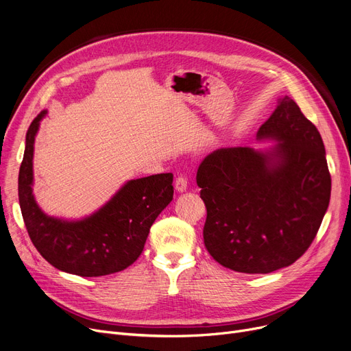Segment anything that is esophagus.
Wrapping results in <instances>:
<instances>
[{"label":"esophagus","instance_id":"1","mask_svg":"<svg viewBox=\"0 0 351 351\" xmlns=\"http://www.w3.org/2000/svg\"><path fill=\"white\" fill-rule=\"evenodd\" d=\"M175 188H176V191H178L179 193L185 192L186 188H188V178H186L185 175H179V176L176 178V182H175Z\"/></svg>","mask_w":351,"mask_h":351}]
</instances>
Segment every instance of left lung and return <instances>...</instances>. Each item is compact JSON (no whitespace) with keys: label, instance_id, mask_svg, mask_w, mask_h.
Masks as SVG:
<instances>
[{"label":"left lung","instance_id":"left-lung-1","mask_svg":"<svg viewBox=\"0 0 351 351\" xmlns=\"http://www.w3.org/2000/svg\"><path fill=\"white\" fill-rule=\"evenodd\" d=\"M269 151L222 147L199 165L206 205L204 241L213 259L234 271L287 267L310 247L328 208L331 178L317 128L285 97L259 128Z\"/></svg>","mask_w":351,"mask_h":351}]
</instances>
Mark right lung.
Returning a JSON list of instances; mask_svg holds the SVG:
<instances>
[{
  "instance_id": "add662e5",
  "label": "right lung",
  "mask_w": 351,
  "mask_h": 351,
  "mask_svg": "<svg viewBox=\"0 0 351 351\" xmlns=\"http://www.w3.org/2000/svg\"><path fill=\"white\" fill-rule=\"evenodd\" d=\"M45 114L28 128L18 175V199L31 242L49 265L71 274L98 278L121 271L141 256L155 219L171 204L173 175L129 180L98 212L81 220L48 216L32 195L34 141Z\"/></svg>"
}]
</instances>
